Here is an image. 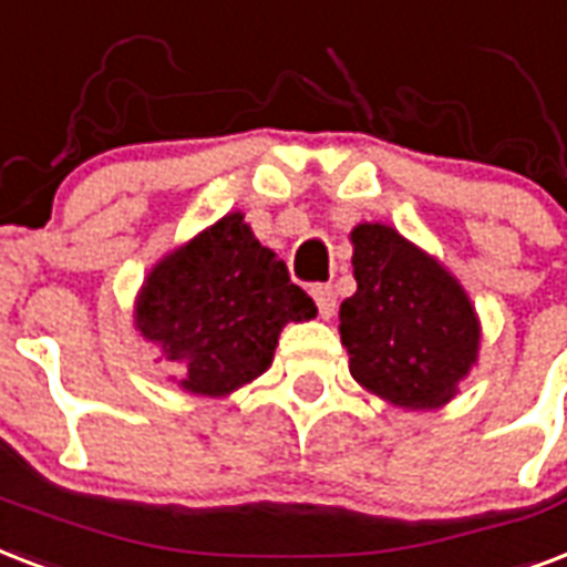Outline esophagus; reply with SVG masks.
I'll return each mask as SVG.
<instances>
[{"mask_svg": "<svg viewBox=\"0 0 567 567\" xmlns=\"http://www.w3.org/2000/svg\"><path fill=\"white\" fill-rule=\"evenodd\" d=\"M313 298L316 307H319V316H322V319H331L333 310H337V296H333V289L328 287V284H316Z\"/></svg>", "mask_w": 567, "mask_h": 567, "instance_id": "esophagus-1", "label": "esophagus"}]
</instances>
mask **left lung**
<instances>
[{
    "label": "left lung",
    "mask_w": 567,
    "mask_h": 567,
    "mask_svg": "<svg viewBox=\"0 0 567 567\" xmlns=\"http://www.w3.org/2000/svg\"><path fill=\"white\" fill-rule=\"evenodd\" d=\"M352 245L358 292L340 305L349 372L393 405H446L480 354L471 298L441 262L388 224H358Z\"/></svg>",
    "instance_id": "8db88e82"
}]
</instances>
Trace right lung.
I'll list each match as a JSON object with an SVG mask.
<instances>
[{
	"label": "right lung",
	"mask_w": 567,
	"mask_h": 567,
	"mask_svg": "<svg viewBox=\"0 0 567 567\" xmlns=\"http://www.w3.org/2000/svg\"><path fill=\"white\" fill-rule=\"evenodd\" d=\"M316 305L287 262L257 243L243 213L224 215L147 275L135 328L177 363L179 388L227 396L269 370L280 328Z\"/></svg>",
	"instance_id": "obj_1"
}]
</instances>
